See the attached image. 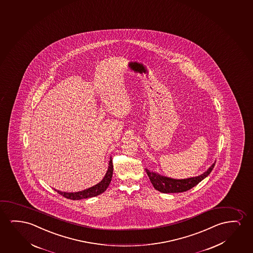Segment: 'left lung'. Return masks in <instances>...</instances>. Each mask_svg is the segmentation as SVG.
<instances>
[{"instance_id":"left-lung-1","label":"left lung","mask_w":253,"mask_h":253,"mask_svg":"<svg viewBox=\"0 0 253 253\" xmlns=\"http://www.w3.org/2000/svg\"><path fill=\"white\" fill-rule=\"evenodd\" d=\"M214 166H215V162L202 174L188 178H181V179L166 177L155 171H150L147 168H146V171L149 177L150 181L152 182L153 187L156 189L157 191L163 193H174V192H186L192 187H194L200 182L202 181L204 178H207V176L210 174L211 171L213 169Z\"/></svg>"}]
</instances>
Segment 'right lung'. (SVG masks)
<instances>
[{"instance_id":"obj_1","label":"right lung","mask_w":253,"mask_h":253,"mask_svg":"<svg viewBox=\"0 0 253 253\" xmlns=\"http://www.w3.org/2000/svg\"><path fill=\"white\" fill-rule=\"evenodd\" d=\"M113 169H114V166H113V161L112 159L109 160V163H108V168H107V172L104 176L101 181L99 182L98 184L93 185L92 187L85 189L83 191H80V192H61V191H58L56 189H54V191L63 196L65 198H67L68 200H82V199H88V198H92V197H95V196L100 195L102 192H105L107 190L108 185L111 183L112 180V176H113Z\"/></svg>"}]
</instances>
